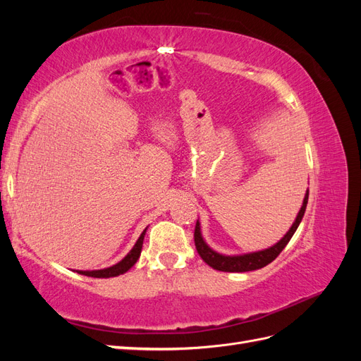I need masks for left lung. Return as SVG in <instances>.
<instances>
[{
    "label": "left lung",
    "instance_id": "obj_1",
    "mask_svg": "<svg viewBox=\"0 0 361 361\" xmlns=\"http://www.w3.org/2000/svg\"><path fill=\"white\" fill-rule=\"evenodd\" d=\"M307 200H309V190L305 191L304 200H302V206L301 209L295 218V221L292 223L290 228L286 232V235L283 236L279 243H276L272 247H268L265 250H259V251H253V253H244V255H221L218 251L212 250L209 245L206 244V241L203 239L202 235V228H200V221L197 220V224H195V231H194V243H195V248H197L200 257L206 262L207 265L212 267L216 271H224V272H247V271H255V269H260L267 267L268 264H271L280 253L281 250L288 245V243L290 241V238L293 236V233L297 232V228L302 220L305 207H307Z\"/></svg>",
    "mask_w": 361,
    "mask_h": 361
}]
</instances>
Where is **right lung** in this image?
I'll use <instances>...</instances> for the list:
<instances>
[{
    "mask_svg": "<svg viewBox=\"0 0 361 361\" xmlns=\"http://www.w3.org/2000/svg\"><path fill=\"white\" fill-rule=\"evenodd\" d=\"M147 227L143 231V233L140 235V238L137 239L135 245L133 247V250L117 262L116 265L110 267V268H104V269H93V271H76L78 274L87 276V277H94V279H110V277H117L120 274H125L128 269L133 268L135 265V262L138 260L140 255H141V248H143V241H145V235H146Z\"/></svg>",
    "mask_w": 361,
    "mask_h": 361,
    "instance_id": "right-lung-1",
    "label": "right lung"
}]
</instances>
